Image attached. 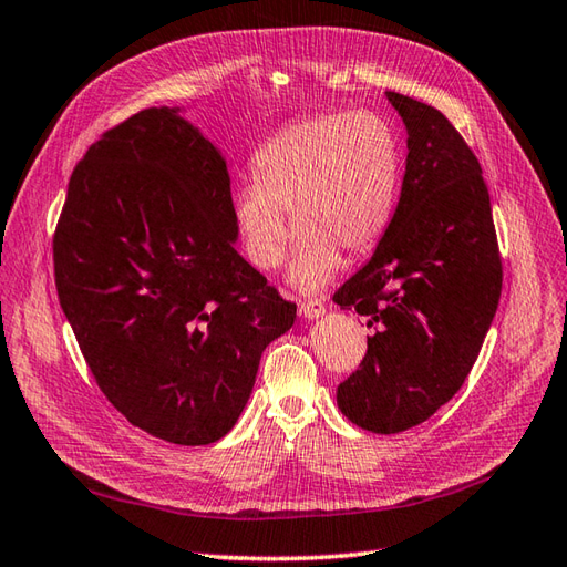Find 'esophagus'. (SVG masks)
<instances>
[{
	"label": "esophagus",
	"mask_w": 567,
	"mask_h": 567,
	"mask_svg": "<svg viewBox=\"0 0 567 567\" xmlns=\"http://www.w3.org/2000/svg\"><path fill=\"white\" fill-rule=\"evenodd\" d=\"M300 313L310 320L320 318L322 313H326V303H322L320 298H306V300H300Z\"/></svg>",
	"instance_id": "obj_1"
}]
</instances>
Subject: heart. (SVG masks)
<instances>
[{
    "label": "heart",
    "mask_w": 567,
    "mask_h": 567,
    "mask_svg": "<svg viewBox=\"0 0 567 567\" xmlns=\"http://www.w3.org/2000/svg\"><path fill=\"white\" fill-rule=\"evenodd\" d=\"M254 181L233 193V219L259 271L281 267L298 235L291 281L318 291L340 254L362 257L386 235L401 190V144L374 112L318 114L286 124L251 158Z\"/></svg>",
    "instance_id": "b5f03b06"
}]
</instances>
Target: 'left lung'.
<instances>
[{
    "label": "left lung",
    "mask_w": 567,
    "mask_h": 567,
    "mask_svg": "<svg viewBox=\"0 0 567 567\" xmlns=\"http://www.w3.org/2000/svg\"><path fill=\"white\" fill-rule=\"evenodd\" d=\"M386 97L409 132L401 198L374 257L332 296L374 330L338 406L384 435L429 421L465 384L504 276L477 156L441 110Z\"/></svg>",
    "instance_id": "1"
}]
</instances>
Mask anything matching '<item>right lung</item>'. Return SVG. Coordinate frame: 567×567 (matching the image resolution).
<instances>
[{"instance_id":"1","label":"right lung","mask_w":567,"mask_h":567,"mask_svg":"<svg viewBox=\"0 0 567 567\" xmlns=\"http://www.w3.org/2000/svg\"><path fill=\"white\" fill-rule=\"evenodd\" d=\"M235 239L225 158L176 110L112 126L68 183L58 300L102 394L161 441L233 431L261 352L296 320Z\"/></svg>"}]
</instances>
